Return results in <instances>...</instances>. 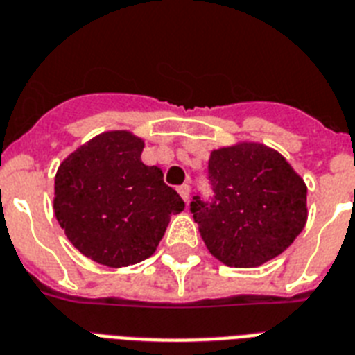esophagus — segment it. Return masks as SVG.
Listing matches in <instances>:
<instances>
[{"label": "esophagus", "instance_id": "34e87169", "mask_svg": "<svg viewBox=\"0 0 355 355\" xmlns=\"http://www.w3.org/2000/svg\"><path fill=\"white\" fill-rule=\"evenodd\" d=\"M178 193H180V197L184 198V202H187V198H189V186H187V184L178 186Z\"/></svg>", "mask_w": 355, "mask_h": 355}]
</instances>
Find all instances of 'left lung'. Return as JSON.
I'll list each match as a JSON object with an SVG mask.
<instances>
[{"label":"left lung","mask_w":355,"mask_h":355,"mask_svg":"<svg viewBox=\"0 0 355 355\" xmlns=\"http://www.w3.org/2000/svg\"><path fill=\"white\" fill-rule=\"evenodd\" d=\"M211 202L189 204L213 257L255 268L281 255L306 224V184L286 158L264 144L241 142L211 151Z\"/></svg>","instance_id":"obj_1"}]
</instances>
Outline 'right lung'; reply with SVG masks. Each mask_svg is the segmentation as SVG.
<instances>
[{
    "mask_svg": "<svg viewBox=\"0 0 355 355\" xmlns=\"http://www.w3.org/2000/svg\"><path fill=\"white\" fill-rule=\"evenodd\" d=\"M144 140L107 131L71 153L54 178V215L80 253L122 268L151 257L184 200L162 169L142 162Z\"/></svg>",
    "mask_w": 355,
    "mask_h": 355,
    "instance_id": "add662e5",
    "label": "right lung"
}]
</instances>
